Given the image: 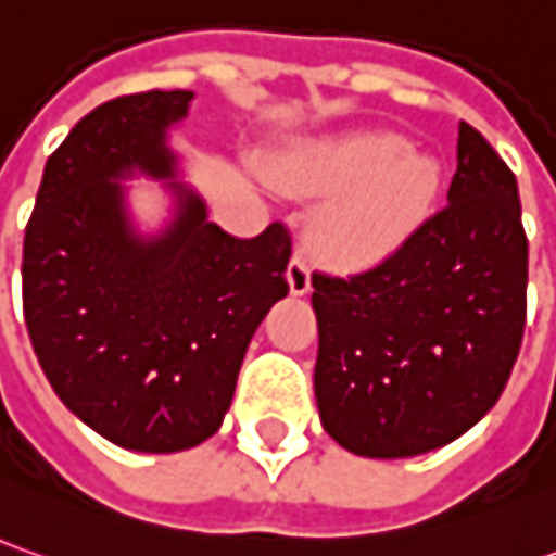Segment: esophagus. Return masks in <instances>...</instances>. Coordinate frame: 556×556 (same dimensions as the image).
<instances>
[{
  "instance_id": "esophagus-1",
  "label": "esophagus",
  "mask_w": 556,
  "mask_h": 556,
  "mask_svg": "<svg viewBox=\"0 0 556 556\" xmlns=\"http://www.w3.org/2000/svg\"><path fill=\"white\" fill-rule=\"evenodd\" d=\"M286 279H289V292L292 295H307L311 292V270L301 255H292L289 267H286Z\"/></svg>"
}]
</instances>
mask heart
<instances>
[{
    "label": "heart",
    "mask_w": 556,
    "mask_h": 556,
    "mask_svg": "<svg viewBox=\"0 0 556 556\" xmlns=\"http://www.w3.org/2000/svg\"><path fill=\"white\" fill-rule=\"evenodd\" d=\"M274 181L301 197L326 200L316 242L344 267L391 258L425 227L443 190V165L415 153L406 135L359 128L282 156Z\"/></svg>",
    "instance_id": "obj_1"
}]
</instances>
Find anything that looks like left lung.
Returning a JSON list of instances; mask_svg holds the SVG:
<instances>
[{
	"label": "left lung",
	"mask_w": 556,
	"mask_h": 556,
	"mask_svg": "<svg viewBox=\"0 0 556 556\" xmlns=\"http://www.w3.org/2000/svg\"><path fill=\"white\" fill-rule=\"evenodd\" d=\"M446 208L351 279L314 277V393L354 455L412 458L470 431L505 391L527 323L529 245L517 178L458 125Z\"/></svg>",
	"instance_id": "1"
}]
</instances>
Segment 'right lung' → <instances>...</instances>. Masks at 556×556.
<instances>
[{
    "mask_svg": "<svg viewBox=\"0 0 556 556\" xmlns=\"http://www.w3.org/2000/svg\"><path fill=\"white\" fill-rule=\"evenodd\" d=\"M193 91L94 106L46 163L24 237V319L39 366L79 421L128 452H181L218 431L242 356L289 295V237L237 240L181 178L172 135ZM160 180L144 225L130 185Z\"/></svg>",
    "mask_w": 556,
    "mask_h": 556,
    "instance_id": "1",
    "label": "right lung"
}]
</instances>
